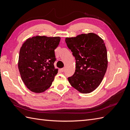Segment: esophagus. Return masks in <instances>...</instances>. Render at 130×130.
<instances>
[{
	"instance_id": "esophagus-1",
	"label": "esophagus",
	"mask_w": 130,
	"mask_h": 130,
	"mask_svg": "<svg viewBox=\"0 0 130 130\" xmlns=\"http://www.w3.org/2000/svg\"><path fill=\"white\" fill-rule=\"evenodd\" d=\"M60 71H61V72H63V71H65V68H62V69H60Z\"/></svg>"
}]
</instances>
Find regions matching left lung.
<instances>
[{
    "mask_svg": "<svg viewBox=\"0 0 130 130\" xmlns=\"http://www.w3.org/2000/svg\"><path fill=\"white\" fill-rule=\"evenodd\" d=\"M76 60L75 71L68 77L71 86L89 93L101 84L107 68V52L103 40L93 33L65 38Z\"/></svg>",
    "mask_w": 130,
    "mask_h": 130,
    "instance_id": "8db88e82",
    "label": "left lung"
}]
</instances>
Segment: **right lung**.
Masks as SVG:
<instances>
[{"instance_id": "add662e5", "label": "right lung", "mask_w": 130, "mask_h": 130, "mask_svg": "<svg viewBox=\"0 0 130 130\" xmlns=\"http://www.w3.org/2000/svg\"><path fill=\"white\" fill-rule=\"evenodd\" d=\"M60 37L36 36L27 39L19 51L18 69L22 80L35 93L45 92L51 87L58 73L54 63L55 50Z\"/></svg>"}]
</instances>
